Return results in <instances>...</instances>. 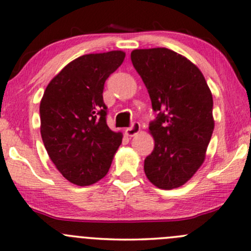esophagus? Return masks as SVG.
<instances>
[{
  "label": "esophagus",
  "mask_w": 251,
  "mask_h": 251,
  "mask_svg": "<svg viewBox=\"0 0 251 251\" xmlns=\"http://www.w3.org/2000/svg\"><path fill=\"white\" fill-rule=\"evenodd\" d=\"M140 132V124L139 123H133V125L131 126V127L126 128L125 129V134L127 136H134L138 134V133Z\"/></svg>",
  "instance_id": "34e87169"
}]
</instances>
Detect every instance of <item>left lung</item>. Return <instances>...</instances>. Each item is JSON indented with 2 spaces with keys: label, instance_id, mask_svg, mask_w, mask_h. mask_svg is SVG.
<instances>
[{
  "label": "left lung",
  "instance_id": "1",
  "mask_svg": "<svg viewBox=\"0 0 251 251\" xmlns=\"http://www.w3.org/2000/svg\"><path fill=\"white\" fill-rule=\"evenodd\" d=\"M131 60L158 112L149 126L155 145L145 174L158 189L179 188L205 161L214 129L212 93L201 69L169 49L134 50Z\"/></svg>",
  "mask_w": 251,
  "mask_h": 251
}]
</instances>
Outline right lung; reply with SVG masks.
Listing matches in <instances>:
<instances>
[{
  "label": "right lung",
  "instance_id": "right-lung-1",
  "mask_svg": "<svg viewBox=\"0 0 251 251\" xmlns=\"http://www.w3.org/2000/svg\"><path fill=\"white\" fill-rule=\"evenodd\" d=\"M123 50L85 54L61 69L40 100V134L68 182L88 186L109 171L123 140L106 124L104 83L125 59Z\"/></svg>",
  "mask_w": 251,
  "mask_h": 251
}]
</instances>
